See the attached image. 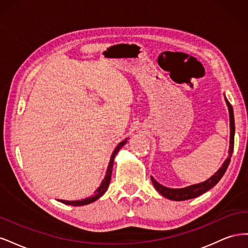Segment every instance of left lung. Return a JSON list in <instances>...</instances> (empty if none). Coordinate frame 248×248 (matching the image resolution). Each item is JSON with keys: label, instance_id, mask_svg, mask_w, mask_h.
I'll return each mask as SVG.
<instances>
[{"label": "left lung", "instance_id": "8db88e82", "mask_svg": "<svg viewBox=\"0 0 248 248\" xmlns=\"http://www.w3.org/2000/svg\"><path fill=\"white\" fill-rule=\"evenodd\" d=\"M224 100L227 102V106L229 108V115H230V148H229V157L222 163L221 168L217 170L213 176L210 177L206 181L198 183V184H193L190 186L184 187V188H169V187H166L158 183L156 180L151 176L152 183L155 187V189L158 191L161 196L164 198H167L171 201H186V200H190L194 199L201 194L205 193L209 189H211L212 187H214L217 183L219 182V180L222 178V176L226 172L230 161H231V157L232 150H234V137H235V120H234V110H232V108L228 101V99L224 96Z\"/></svg>", "mask_w": 248, "mask_h": 248}]
</instances>
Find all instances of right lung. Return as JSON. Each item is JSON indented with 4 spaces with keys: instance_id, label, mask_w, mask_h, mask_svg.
<instances>
[{
    "instance_id": "add662e5",
    "label": "right lung",
    "mask_w": 248,
    "mask_h": 248,
    "mask_svg": "<svg viewBox=\"0 0 248 248\" xmlns=\"http://www.w3.org/2000/svg\"><path fill=\"white\" fill-rule=\"evenodd\" d=\"M127 140H128V139H125L124 140H122L121 142H120V144H118V146L114 150V152H112V154L110 156V160H109L108 167V170H107V172H106V177H104V179L102 180L100 186L95 190V193L93 194L92 197H89V198L78 200V201L59 200V202H63V204H66V205H70V206H85V205L91 204V202H93L98 200L99 198H101L103 194H104V192H106L108 190V185H109V182H110V178H111L112 166H114V159H115V157H116V154L119 152V150L121 149L126 144Z\"/></svg>"
}]
</instances>
